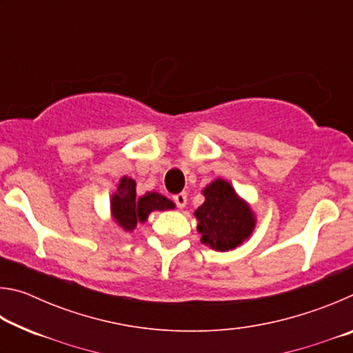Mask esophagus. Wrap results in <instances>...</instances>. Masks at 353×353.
Instances as JSON below:
<instances>
[{
	"label": "esophagus",
	"instance_id": "34e87169",
	"mask_svg": "<svg viewBox=\"0 0 353 353\" xmlns=\"http://www.w3.org/2000/svg\"><path fill=\"white\" fill-rule=\"evenodd\" d=\"M172 199H174L176 205L179 208H183L185 205H187V193H185V191H182V193H179V194H174L172 196Z\"/></svg>",
	"mask_w": 353,
	"mask_h": 353
}]
</instances>
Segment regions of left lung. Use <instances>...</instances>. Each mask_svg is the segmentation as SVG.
Segmentation results:
<instances>
[{
	"label": "left lung",
	"mask_w": 353,
	"mask_h": 353,
	"mask_svg": "<svg viewBox=\"0 0 353 353\" xmlns=\"http://www.w3.org/2000/svg\"><path fill=\"white\" fill-rule=\"evenodd\" d=\"M204 204L194 212L201 241L219 252L235 249L252 235L254 212L224 179H216L202 190Z\"/></svg>",
	"instance_id": "8db88e82"
}]
</instances>
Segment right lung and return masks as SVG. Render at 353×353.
Listing matches in <instances>:
<instances>
[{
    "instance_id": "1",
    "label": "right lung",
    "mask_w": 353,
    "mask_h": 353,
    "mask_svg": "<svg viewBox=\"0 0 353 353\" xmlns=\"http://www.w3.org/2000/svg\"><path fill=\"white\" fill-rule=\"evenodd\" d=\"M135 187L137 183L134 179L124 176L110 199L113 221L126 232H132L137 227V223H145L151 212H163L170 210V208L172 210L176 207L174 202L159 194L157 191H151V193H146L139 198Z\"/></svg>"
}]
</instances>
